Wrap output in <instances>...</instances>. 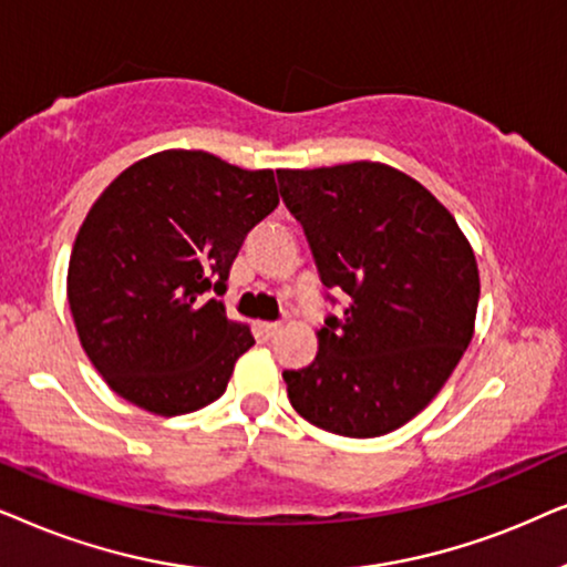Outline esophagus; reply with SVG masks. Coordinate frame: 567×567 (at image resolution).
<instances>
[{"mask_svg":"<svg viewBox=\"0 0 567 567\" xmlns=\"http://www.w3.org/2000/svg\"><path fill=\"white\" fill-rule=\"evenodd\" d=\"M259 331L264 334V339H271L279 331V323L277 321H261L259 323Z\"/></svg>","mask_w":567,"mask_h":567,"instance_id":"esophagus-1","label":"esophagus"}]
</instances>
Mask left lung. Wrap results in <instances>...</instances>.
Returning <instances> with one entry per match:
<instances>
[{
    "label": "left lung",
    "mask_w": 567,
    "mask_h": 567,
    "mask_svg": "<svg viewBox=\"0 0 567 567\" xmlns=\"http://www.w3.org/2000/svg\"><path fill=\"white\" fill-rule=\"evenodd\" d=\"M321 282L344 292L311 365L285 371L300 417L375 437L425 410L472 342L480 300L474 251L425 186L383 163L277 171ZM337 303L334 296H329Z\"/></svg>",
    "instance_id": "8db88e82"
}]
</instances>
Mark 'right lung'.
<instances>
[{
    "label": "right lung",
    "mask_w": 567,
    "mask_h": 567,
    "mask_svg": "<svg viewBox=\"0 0 567 567\" xmlns=\"http://www.w3.org/2000/svg\"><path fill=\"white\" fill-rule=\"evenodd\" d=\"M279 205L275 173L163 150L97 196L74 238L66 298L82 350L142 410L213 404L254 344L217 296L248 230Z\"/></svg>",
    "instance_id": "right-lung-1"
}]
</instances>
